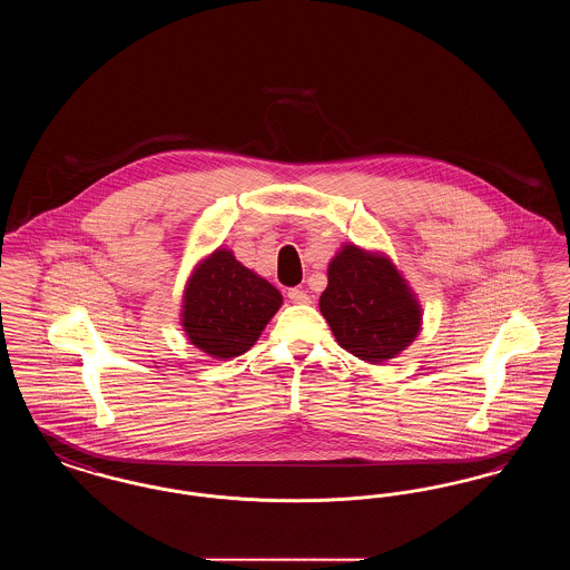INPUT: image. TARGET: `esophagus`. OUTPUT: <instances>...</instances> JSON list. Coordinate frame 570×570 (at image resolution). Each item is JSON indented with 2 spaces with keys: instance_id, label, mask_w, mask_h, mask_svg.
<instances>
[{
  "instance_id": "esophagus-1",
  "label": "esophagus",
  "mask_w": 570,
  "mask_h": 570,
  "mask_svg": "<svg viewBox=\"0 0 570 570\" xmlns=\"http://www.w3.org/2000/svg\"><path fill=\"white\" fill-rule=\"evenodd\" d=\"M288 298H291L293 303H309V295H307L305 291H301V288H291V291H288Z\"/></svg>"
}]
</instances>
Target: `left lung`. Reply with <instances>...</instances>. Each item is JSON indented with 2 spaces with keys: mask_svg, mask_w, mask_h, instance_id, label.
Here are the masks:
<instances>
[{
  "mask_svg": "<svg viewBox=\"0 0 570 570\" xmlns=\"http://www.w3.org/2000/svg\"><path fill=\"white\" fill-rule=\"evenodd\" d=\"M321 312L337 344L382 363L406 351L421 331V305L395 265L356 245H344L328 263Z\"/></svg>",
  "mask_w": 570,
  "mask_h": 570,
  "instance_id": "left-lung-1",
  "label": "left lung"
}]
</instances>
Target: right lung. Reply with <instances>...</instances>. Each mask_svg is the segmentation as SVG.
Listing matches in <instances>:
<instances>
[{
    "mask_svg": "<svg viewBox=\"0 0 570 570\" xmlns=\"http://www.w3.org/2000/svg\"><path fill=\"white\" fill-rule=\"evenodd\" d=\"M279 305L275 286L219 247L191 272L181 325L196 348L230 358L256 344Z\"/></svg>",
    "mask_w": 570,
    "mask_h": 570,
    "instance_id": "right-lung-1",
    "label": "right lung"
}]
</instances>
